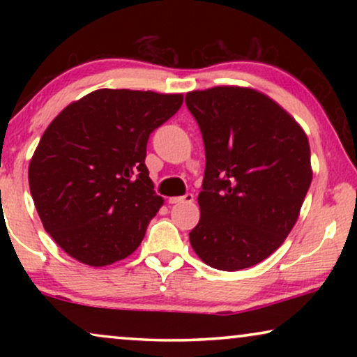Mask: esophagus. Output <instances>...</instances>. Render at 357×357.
<instances>
[{
    "label": "esophagus",
    "mask_w": 357,
    "mask_h": 357,
    "mask_svg": "<svg viewBox=\"0 0 357 357\" xmlns=\"http://www.w3.org/2000/svg\"><path fill=\"white\" fill-rule=\"evenodd\" d=\"M193 202V193H185L183 197H174L169 198L170 204H178V203H192Z\"/></svg>",
    "instance_id": "34e87169"
}]
</instances>
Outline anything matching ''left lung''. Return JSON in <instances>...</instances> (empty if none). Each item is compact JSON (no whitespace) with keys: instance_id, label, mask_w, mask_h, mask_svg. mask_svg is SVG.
<instances>
[{"instance_id":"left-lung-1","label":"left lung","mask_w":357,"mask_h":357,"mask_svg":"<svg viewBox=\"0 0 357 357\" xmlns=\"http://www.w3.org/2000/svg\"><path fill=\"white\" fill-rule=\"evenodd\" d=\"M206 169L193 250L222 271L250 268L281 247L312 182L304 130L261 92L219 86L185 96Z\"/></svg>"}]
</instances>
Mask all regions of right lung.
I'll list each match as a JSON object with an SVG mask.
<instances>
[{"label": "right lung", "mask_w": 357, "mask_h": 357, "mask_svg": "<svg viewBox=\"0 0 357 357\" xmlns=\"http://www.w3.org/2000/svg\"><path fill=\"white\" fill-rule=\"evenodd\" d=\"M182 102V94L99 89L48 125L29 164V187L43 227L68 255L105 266L139 247L164 203L146 146Z\"/></svg>", "instance_id": "right-lung-1"}]
</instances>
